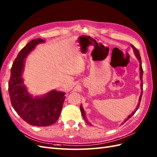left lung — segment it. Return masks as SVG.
I'll use <instances>...</instances> for the list:
<instances>
[{"label": "left lung", "mask_w": 157, "mask_h": 157, "mask_svg": "<svg viewBox=\"0 0 157 157\" xmlns=\"http://www.w3.org/2000/svg\"><path fill=\"white\" fill-rule=\"evenodd\" d=\"M131 47H132V48H133V52H134V55H135V56H136V58L137 59V60H139V62H140V79H141V94H140V98H139V101H138V104H137V106H136V109L134 110L132 113H131V114H129L128 117L126 118V119H125L124 120V122L121 124V125H122L123 124H124L125 122H126L127 120H128L129 118H130L132 116H133V114L136 113V112L137 110V109H138V108H139V106H140V102H141V97H142V94H143V68H142V66H141V56H140V52H139V51H138V50L137 49L134 47L133 44H131ZM80 110H81V112H82V116H83V119L86 120V122L88 124H89V125H91V123L90 122H88V120H87V118H86V113H85V111H84V110H83V107H82V105H81L80 106Z\"/></svg>", "instance_id": "1"}]
</instances>
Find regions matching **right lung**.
<instances>
[{"instance_id": "obj_1", "label": "right lung", "mask_w": 157, "mask_h": 157, "mask_svg": "<svg viewBox=\"0 0 157 157\" xmlns=\"http://www.w3.org/2000/svg\"><path fill=\"white\" fill-rule=\"evenodd\" d=\"M42 39H35L21 49L12 64L8 92L11 104L20 117L30 125L48 126L59 119L65 99V93L53 89L43 96L33 97L24 83L25 59L38 44L44 43Z\"/></svg>"}]
</instances>
